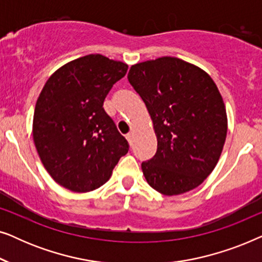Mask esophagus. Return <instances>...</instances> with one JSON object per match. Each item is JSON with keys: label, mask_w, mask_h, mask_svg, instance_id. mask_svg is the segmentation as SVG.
<instances>
[{"label": "esophagus", "mask_w": 262, "mask_h": 262, "mask_svg": "<svg viewBox=\"0 0 262 262\" xmlns=\"http://www.w3.org/2000/svg\"><path fill=\"white\" fill-rule=\"evenodd\" d=\"M126 138H127L128 143H130V144H132V139H134V134H132V132H128V134L126 135Z\"/></svg>", "instance_id": "1"}]
</instances>
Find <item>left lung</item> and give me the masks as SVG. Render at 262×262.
<instances>
[{"label":"left lung","mask_w":262,"mask_h":262,"mask_svg":"<svg viewBox=\"0 0 262 262\" xmlns=\"http://www.w3.org/2000/svg\"><path fill=\"white\" fill-rule=\"evenodd\" d=\"M127 78L157 137L155 156L142 163L148 184L164 195L198 187L216 167L227 137V112L216 83L175 57L135 64Z\"/></svg>","instance_id":"8db88e82"}]
</instances>
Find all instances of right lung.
<instances>
[{"mask_svg":"<svg viewBox=\"0 0 262 262\" xmlns=\"http://www.w3.org/2000/svg\"><path fill=\"white\" fill-rule=\"evenodd\" d=\"M127 64L88 55L55 71L35 103L33 141L45 169L73 192H91L112 175L128 143L103 101Z\"/></svg>","mask_w":262,"mask_h":262,"instance_id":"right-lung-1","label":"right lung"}]
</instances>
